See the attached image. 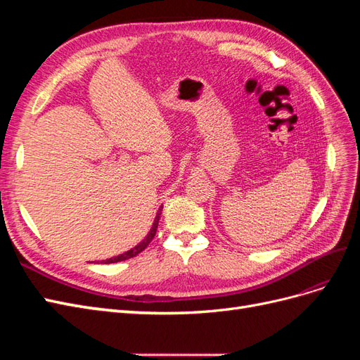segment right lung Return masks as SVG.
<instances>
[{
	"label": "right lung",
	"instance_id": "add662e5",
	"mask_svg": "<svg viewBox=\"0 0 360 360\" xmlns=\"http://www.w3.org/2000/svg\"><path fill=\"white\" fill-rule=\"evenodd\" d=\"M160 212H162V205H160V209H159V212H158V214H156V219H155V222H153V226H151L150 233L147 234V237L144 238L143 242H141L139 245H136L134 249L127 250V252H124V254H122V255H117V257L110 258V259H105V261H102V263H103V264L118 263V261H124V259H129V258H134V257H136L139 252H143V250L148 246V243H150L151 240H153V237H155V234H156L158 224H159V217H160Z\"/></svg>",
	"mask_w": 360,
	"mask_h": 360
}]
</instances>
